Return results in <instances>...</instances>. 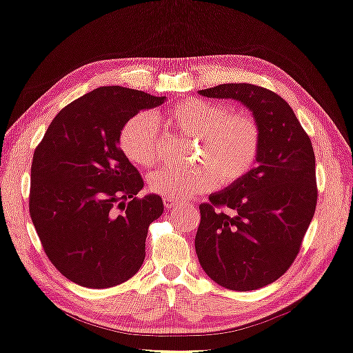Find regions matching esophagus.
I'll return each instance as SVG.
<instances>
[{
    "label": "esophagus",
    "instance_id": "34e87169",
    "mask_svg": "<svg viewBox=\"0 0 353 353\" xmlns=\"http://www.w3.org/2000/svg\"><path fill=\"white\" fill-rule=\"evenodd\" d=\"M165 206H166V209H176L177 206H183V203H179V201H174V199L165 198Z\"/></svg>",
    "mask_w": 353,
    "mask_h": 353
}]
</instances>
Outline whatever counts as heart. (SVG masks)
Here are the masks:
<instances>
[{"label":"heart","mask_w":353,"mask_h":353,"mask_svg":"<svg viewBox=\"0 0 353 353\" xmlns=\"http://www.w3.org/2000/svg\"><path fill=\"white\" fill-rule=\"evenodd\" d=\"M168 128L196 139L190 168H160L150 172L149 188L160 196L190 198L194 193L243 181L254 168L261 147L259 120L247 110L230 112L223 104L199 98L181 99L161 114ZM120 149L133 165L149 168L160 155V136L154 119L136 114L120 131Z\"/></svg>","instance_id":"b5f03b06"}]
</instances>
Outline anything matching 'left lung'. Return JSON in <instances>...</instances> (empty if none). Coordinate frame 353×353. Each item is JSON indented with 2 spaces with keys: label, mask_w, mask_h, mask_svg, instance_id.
<instances>
[{
  "label": "left lung",
  "mask_w": 353,
  "mask_h": 353,
  "mask_svg": "<svg viewBox=\"0 0 353 353\" xmlns=\"http://www.w3.org/2000/svg\"><path fill=\"white\" fill-rule=\"evenodd\" d=\"M198 93L239 101L260 123L256 166L199 204L201 222L194 236L199 265L214 282L236 292L256 290L292 266L314 217L317 183L311 139L285 99L268 88L222 83Z\"/></svg>",
  "instance_id": "obj_1"
}]
</instances>
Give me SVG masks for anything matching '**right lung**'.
Segmentation results:
<instances>
[{"instance_id": "add662e5", "label": "right lung", "mask_w": 353, "mask_h": 353, "mask_svg": "<svg viewBox=\"0 0 353 353\" xmlns=\"http://www.w3.org/2000/svg\"><path fill=\"white\" fill-rule=\"evenodd\" d=\"M165 99L119 85L94 88L63 108L36 147L31 220L52 265L77 285H119L143 265L163 199L136 196L144 181L119 138L126 120Z\"/></svg>"}]
</instances>
